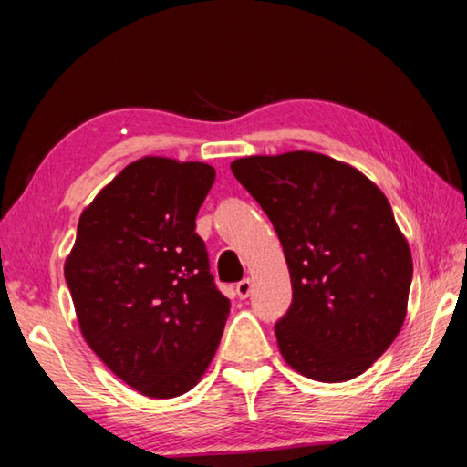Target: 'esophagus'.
Listing matches in <instances>:
<instances>
[{
    "instance_id": "esophagus-1",
    "label": "esophagus",
    "mask_w": 467,
    "mask_h": 467,
    "mask_svg": "<svg viewBox=\"0 0 467 467\" xmlns=\"http://www.w3.org/2000/svg\"><path fill=\"white\" fill-rule=\"evenodd\" d=\"M251 290H253L251 280H241L236 284V295H239V298H247L251 295Z\"/></svg>"
}]
</instances>
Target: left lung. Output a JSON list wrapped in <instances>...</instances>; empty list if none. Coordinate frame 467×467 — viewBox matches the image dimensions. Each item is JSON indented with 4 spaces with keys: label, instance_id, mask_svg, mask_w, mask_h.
I'll return each instance as SVG.
<instances>
[{
    "label": "left lung",
    "instance_id": "obj_1",
    "mask_svg": "<svg viewBox=\"0 0 467 467\" xmlns=\"http://www.w3.org/2000/svg\"><path fill=\"white\" fill-rule=\"evenodd\" d=\"M231 169L286 257L282 358L321 383L362 375L398 337L412 284V253L385 193L348 162L303 150L243 156Z\"/></svg>",
    "mask_w": 467,
    "mask_h": 467
}]
</instances>
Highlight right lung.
Listing matches in <instances>:
<instances>
[{"instance_id":"1","label":"right lung","mask_w":467,"mask_h":467,"mask_svg":"<svg viewBox=\"0 0 467 467\" xmlns=\"http://www.w3.org/2000/svg\"><path fill=\"white\" fill-rule=\"evenodd\" d=\"M214 179L205 162L138 158L86 205L63 265L86 344L146 398L193 389L231 313L195 233Z\"/></svg>"}]
</instances>
